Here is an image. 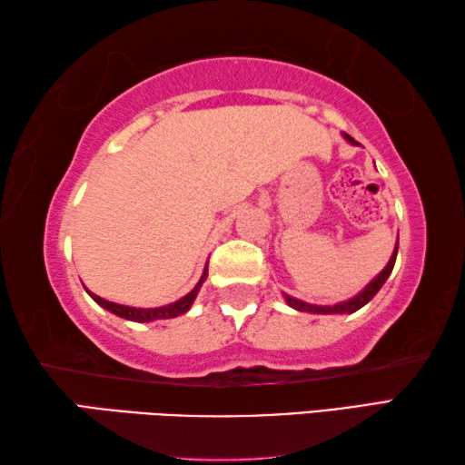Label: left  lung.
Wrapping results in <instances>:
<instances>
[{
	"label": "left lung",
	"mask_w": 465,
	"mask_h": 465,
	"mask_svg": "<svg viewBox=\"0 0 465 465\" xmlns=\"http://www.w3.org/2000/svg\"><path fill=\"white\" fill-rule=\"evenodd\" d=\"M342 135H344L346 141H349V143L361 145L351 135H346V133H342ZM396 256H398V242H396V248H393V254L390 258V262L385 264V269L380 274H377V277L371 282H369V285L363 291H361L359 295L346 299V302L334 303V305H312V303H305V302H302V299H295L291 295H285V302L297 312H312V313H352V312H357V310L363 308L365 303L371 302L377 291L383 287V282L388 281V277L391 274V269H393V262H396Z\"/></svg>",
	"instance_id": "1"
}]
</instances>
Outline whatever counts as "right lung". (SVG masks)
Masks as SVG:
<instances>
[{
	"label": "right lung",
	"mask_w": 465,
	"mask_h": 465,
	"mask_svg": "<svg viewBox=\"0 0 465 465\" xmlns=\"http://www.w3.org/2000/svg\"><path fill=\"white\" fill-rule=\"evenodd\" d=\"M204 279H207V266H204L203 277H201L199 282H196L191 293H186L184 297H180L178 302H174V303L162 305V308H149V310H143V308H129V305H121V303L106 302V299L94 295L92 291H88V289H85V291H88L94 302H96L98 305H102V308H104V310H108L110 313H114V316L124 318V320H131V322H153V320H168V318L183 316V313H186L188 310H191V305H193V302L196 299V295H199V291H201V287H203Z\"/></svg>",
	"instance_id": "right-lung-1"
}]
</instances>
